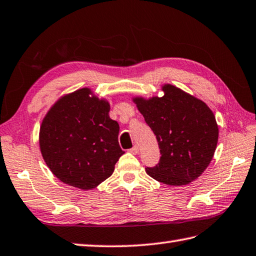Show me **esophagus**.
<instances>
[{"mask_svg":"<svg viewBox=\"0 0 256 256\" xmlns=\"http://www.w3.org/2000/svg\"><path fill=\"white\" fill-rule=\"evenodd\" d=\"M130 153H132V154H137V153L139 152V148L137 146H134V148H132V149L129 150Z\"/></svg>","mask_w":256,"mask_h":256,"instance_id":"1","label":"esophagus"}]
</instances>
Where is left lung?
<instances>
[{"label": "left lung", "mask_w": 256, "mask_h": 256, "mask_svg": "<svg viewBox=\"0 0 256 256\" xmlns=\"http://www.w3.org/2000/svg\"><path fill=\"white\" fill-rule=\"evenodd\" d=\"M161 90V98H132L154 132L161 153L158 166L146 168V172L163 184L187 185L212 162L218 144V124L205 102L172 84H163Z\"/></svg>", "instance_id": "8db88e82"}]
</instances>
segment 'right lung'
<instances>
[{
  "label": "right lung",
  "instance_id": "right-lung-1",
  "mask_svg": "<svg viewBox=\"0 0 256 256\" xmlns=\"http://www.w3.org/2000/svg\"><path fill=\"white\" fill-rule=\"evenodd\" d=\"M110 105L90 88L66 94L44 117L39 146L50 171L62 183L83 190L108 178L124 154L119 124L110 117Z\"/></svg>",
  "mask_w": 256,
  "mask_h": 256
}]
</instances>
